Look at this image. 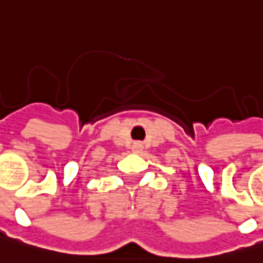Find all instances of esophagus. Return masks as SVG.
I'll return each mask as SVG.
<instances>
[{
  "label": "esophagus",
  "instance_id": "34e87169",
  "mask_svg": "<svg viewBox=\"0 0 263 263\" xmlns=\"http://www.w3.org/2000/svg\"><path fill=\"white\" fill-rule=\"evenodd\" d=\"M135 149H140V145H135Z\"/></svg>",
  "mask_w": 263,
  "mask_h": 263
}]
</instances>
